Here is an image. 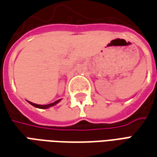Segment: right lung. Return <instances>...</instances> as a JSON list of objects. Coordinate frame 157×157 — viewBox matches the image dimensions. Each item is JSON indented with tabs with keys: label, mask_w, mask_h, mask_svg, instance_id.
Here are the masks:
<instances>
[{
	"label": "right lung",
	"mask_w": 157,
	"mask_h": 157,
	"mask_svg": "<svg viewBox=\"0 0 157 157\" xmlns=\"http://www.w3.org/2000/svg\"><path fill=\"white\" fill-rule=\"evenodd\" d=\"M61 100H58V101H55V102H53V103H51V104H47V105H38V104H35V103H33V102H30L28 101L30 104L32 105H33L35 107H38V108H41V109H46V108H49V107H51V106H53V105H55L56 104H57Z\"/></svg>",
	"instance_id": "1"
}]
</instances>
